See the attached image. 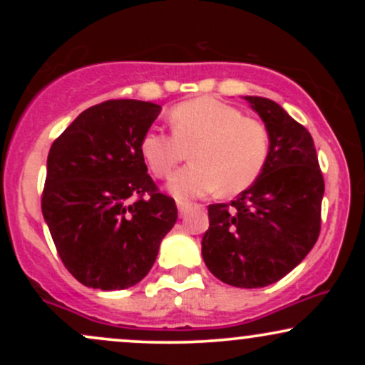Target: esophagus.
<instances>
[{
	"label": "esophagus",
	"mask_w": 365,
	"mask_h": 365,
	"mask_svg": "<svg viewBox=\"0 0 365 365\" xmlns=\"http://www.w3.org/2000/svg\"><path fill=\"white\" fill-rule=\"evenodd\" d=\"M177 207H178V212L180 216H183L187 212V209L190 207V204L185 202V200H177Z\"/></svg>",
	"instance_id": "1"
}]
</instances>
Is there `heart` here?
Returning <instances> with one entry per match:
<instances>
[{"mask_svg":"<svg viewBox=\"0 0 365 365\" xmlns=\"http://www.w3.org/2000/svg\"><path fill=\"white\" fill-rule=\"evenodd\" d=\"M170 123L173 132L150 128L144 133L140 154L158 178H166L192 148L194 163L170 180V190L180 199L217 188L225 194L245 190L269 156L266 127L220 99L206 96L180 103L170 111Z\"/></svg>","mask_w":365,"mask_h":365,"instance_id":"heart-1","label":"heart"}]
</instances>
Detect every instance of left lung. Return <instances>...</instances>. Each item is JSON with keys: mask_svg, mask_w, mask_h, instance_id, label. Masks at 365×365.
Masks as SVG:
<instances>
[{"mask_svg": "<svg viewBox=\"0 0 365 365\" xmlns=\"http://www.w3.org/2000/svg\"><path fill=\"white\" fill-rule=\"evenodd\" d=\"M244 99L266 125L269 156L232 204L209 206L202 257L223 283L261 288L290 273L317 242L324 180L309 130L271 99Z\"/></svg>", "mask_w": 365, "mask_h": 365, "instance_id": "1", "label": "left lung"}]
</instances>
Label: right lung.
<instances>
[{
  "instance_id": "obj_1",
  "label": "right lung",
  "mask_w": 365,
  "mask_h": 365,
  "mask_svg": "<svg viewBox=\"0 0 365 365\" xmlns=\"http://www.w3.org/2000/svg\"><path fill=\"white\" fill-rule=\"evenodd\" d=\"M161 106L111 99L91 106L53 142L43 216L66 269L89 288L123 290L149 273L177 223L158 190L140 140Z\"/></svg>"
}]
</instances>
